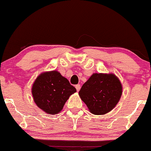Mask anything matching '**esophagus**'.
Here are the masks:
<instances>
[{"label": "esophagus", "instance_id": "obj_1", "mask_svg": "<svg viewBox=\"0 0 151 151\" xmlns=\"http://www.w3.org/2000/svg\"><path fill=\"white\" fill-rule=\"evenodd\" d=\"M76 90H77V91H78L79 90H80V88H81V85L80 84L76 85Z\"/></svg>", "mask_w": 151, "mask_h": 151}]
</instances>
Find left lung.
Instances as JSON below:
<instances>
[{
	"instance_id": "left-lung-1",
	"label": "left lung",
	"mask_w": 151,
	"mask_h": 151,
	"mask_svg": "<svg viewBox=\"0 0 151 151\" xmlns=\"http://www.w3.org/2000/svg\"><path fill=\"white\" fill-rule=\"evenodd\" d=\"M78 94L91 113L103 115L117 105L122 94V86L114 74L94 73L83 83Z\"/></svg>"
}]
</instances>
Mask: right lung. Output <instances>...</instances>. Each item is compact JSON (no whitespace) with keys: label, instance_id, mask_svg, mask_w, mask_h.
<instances>
[{"label":"right lung","instance_id":"add662e5","mask_svg":"<svg viewBox=\"0 0 151 151\" xmlns=\"http://www.w3.org/2000/svg\"><path fill=\"white\" fill-rule=\"evenodd\" d=\"M76 91L68 79L56 70L41 73L32 88L37 106L49 114L60 113L70 96Z\"/></svg>","mask_w":151,"mask_h":151}]
</instances>
